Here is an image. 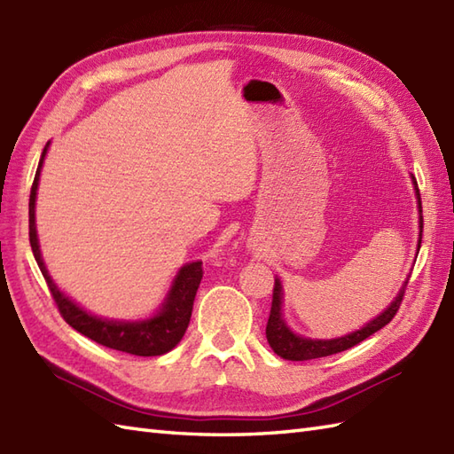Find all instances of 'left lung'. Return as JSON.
I'll use <instances>...</instances> for the list:
<instances>
[{"instance_id":"left-lung-1","label":"left lung","mask_w":454,"mask_h":454,"mask_svg":"<svg viewBox=\"0 0 454 454\" xmlns=\"http://www.w3.org/2000/svg\"><path fill=\"white\" fill-rule=\"evenodd\" d=\"M412 176V184L416 191V200H418V214H419V233H418V250L419 245H422V229H424V219H422V200H419V191H418V183ZM411 278V275H408ZM408 278L403 283L401 291L396 293V296L393 298V302L385 308V310L375 316L372 322H368L364 327L352 331L348 335H342L337 339H310V337H302L296 335L294 331L286 325L285 317H283V285L281 279L275 278V286H273V301H271V312H270V319L268 325H265V337H268L270 347L273 348V352L278 356L285 358V360H312V358H322V356H331L337 355V352H342L347 348H352L358 342H362L364 339H368L370 335H373L375 331H380L381 327H385L387 324L391 322L395 317L396 310L403 302L404 296V289L408 285Z\"/></svg>"}]
</instances>
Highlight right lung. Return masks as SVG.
Returning a JSON list of instances; mask_svg holds the SVG:
<instances>
[{"mask_svg":"<svg viewBox=\"0 0 454 454\" xmlns=\"http://www.w3.org/2000/svg\"><path fill=\"white\" fill-rule=\"evenodd\" d=\"M50 148V142L42 152V158L36 169L35 183L30 189V202H28V235H30V247L35 254L38 268L46 279L55 304H58L59 312L65 322L73 329L79 331L84 337L96 340L98 345H104L107 348L129 352L135 356H161L179 345L186 327H189L191 316H192V304L198 286L202 281V262L196 260L191 263H184L183 268L176 271L175 279L169 286L168 294H165L161 306L156 314L146 319H107L94 316L84 308H81L74 301L65 294L43 263L42 252H40V240L36 233V194H38V183H40V171L43 165Z\"/></svg>","mask_w":454,"mask_h":454,"instance_id":"1","label":"right lung"}]
</instances>
